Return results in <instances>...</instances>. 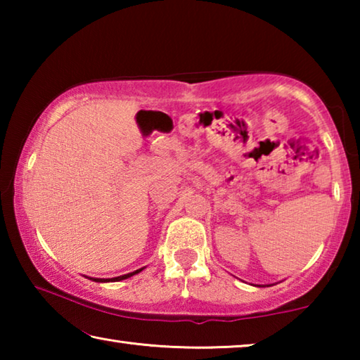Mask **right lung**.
Returning <instances> with one entry per match:
<instances>
[{"label": "right lung", "instance_id": "1", "mask_svg": "<svg viewBox=\"0 0 360 360\" xmlns=\"http://www.w3.org/2000/svg\"><path fill=\"white\" fill-rule=\"evenodd\" d=\"M143 270H144V266L139 268V270H135V271H131V273H127V275H122V276H115V278H89V276H85V278L92 279V281H95V283H115V281H122V279L131 278L133 275H136V273L143 271Z\"/></svg>", "mask_w": 360, "mask_h": 360}]
</instances>
